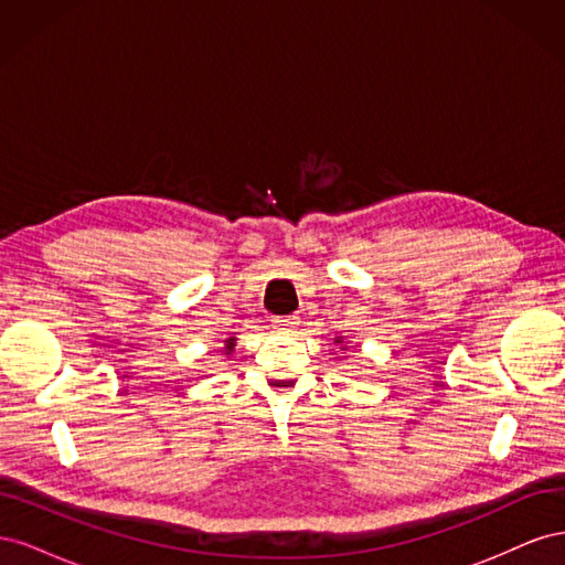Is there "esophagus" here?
<instances>
[{
  "instance_id": "esophagus-1",
  "label": "esophagus",
  "mask_w": 565,
  "mask_h": 565,
  "mask_svg": "<svg viewBox=\"0 0 565 565\" xmlns=\"http://www.w3.org/2000/svg\"><path fill=\"white\" fill-rule=\"evenodd\" d=\"M295 324H299V316H276V318H273V330H278V332L292 330Z\"/></svg>"
}]
</instances>
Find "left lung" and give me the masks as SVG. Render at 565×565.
<instances>
[{"instance_id":"obj_1","label":"left lung","mask_w":565,"mask_h":565,"mask_svg":"<svg viewBox=\"0 0 565 565\" xmlns=\"http://www.w3.org/2000/svg\"><path fill=\"white\" fill-rule=\"evenodd\" d=\"M334 344H344V337H337ZM341 351H347V347H341Z\"/></svg>"}]
</instances>
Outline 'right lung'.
<instances>
[{
    "label": "right lung",
    "instance_id": "right-lung-1",
    "mask_svg": "<svg viewBox=\"0 0 565 565\" xmlns=\"http://www.w3.org/2000/svg\"><path fill=\"white\" fill-rule=\"evenodd\" d=\"M224 344H226V355L233 351V347H235V337H231V339H226L224 341Z\"/></svg>",
    "mask_w": 565,
    "mask_h": 565
}]
</instances>
